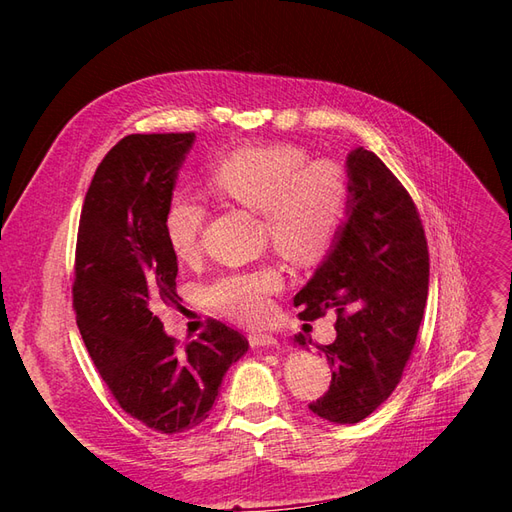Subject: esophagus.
<instances>
[{
    "label": "esophagus",
    "instance_id": "34e87169",
    "mask_svg": "<svg viewBox=\"0 0 512 512\" xmlns=\"http://www.w3.org/2000/svg\"><path fill=\"white\" fill-rule=\"evenodd\" d=\"M250 344L254 346V348H271V346H277V339L273 337V335H269V333H252L250 335Z\"/></svg>",
    "mask_w": 512,
    "mask_h": 512
}]
</instances>
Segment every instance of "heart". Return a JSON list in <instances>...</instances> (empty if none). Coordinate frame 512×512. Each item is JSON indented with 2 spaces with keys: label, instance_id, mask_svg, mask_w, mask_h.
<instances>
[{
  "label": "heart",
  "instance_id": "1",
  "mask_svg": "<svg viewBox=\"0 0 512 512\" xmlns=\"http://www.w3.org/2000/svg\"><path fill=\"white\" fill-rule=\"evenodd\" d=\"M207 192L222 205L260 213V230L292 262L327 254L348 203V179L331 160H309L299 145L243 147L215 160L205 173ZM207 209L196 198L173 196L162 215L168 252L190 262L200 252ZM282 288L275 267L230 271L205 288L209 307L237 322L258 324L271 312V294Z\"/></svg>",
  "mask_w": 512,
  "mask_h": 512
}]
</instances>
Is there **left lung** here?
I'll return each instance as SVG.
<instances>
[{"label": "left lung", "instance_id": "1", "mask_svg": "<svg viewBox=\"0 0 512 512\" xmlns=\"http://www.w3.org/2000/svg\"><path fill=\"white\" fill-rule=\"evenodd\" d=\"M346 173V222L294 297L303 320L337 314L335 342L316 346L331 365V386L309 410L339 425L363 421L395 391L429 290L425 230L404 185L363 147L348 153ZM294 342L305 348L312 339Z\"/></svg>", "mask_w": 512, "mask_h": 512}]
</instances>
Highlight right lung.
I'll return each mask as SVG.
<instances>
[{
	"mask_svg": "<svg viewBox=\"0 0 512 512\" xmlns=\"http://www.w3.org/2000/svg\"><path fill=\"white\" fill-rule=\"evenodd\" d=\"M194 138H121L91 179L76 239L72 299L91 361L117 404L162 433L203 423L228 367L250 348L218 320L177 348L153 314L162 303L179 305L177 260L166 247L162 215Z\"/></svg>",
	"mask_w": 512,
	"mask_h": 512,
	"instance_id": "right-lung-1",
	"label": "right lung"
}]
</instances>
